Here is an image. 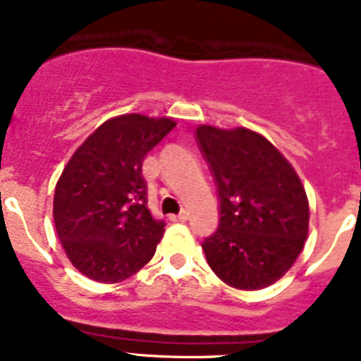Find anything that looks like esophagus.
Segmentation results:
<instances>
[{
    "label": "esophagus",
    "mask_w": 361,
    "mask_h": 361,
    "mask_svg": "<svg viewBox=\"0 0 361 361\" xmlns=\"http://www.w3.org/2000/svg\"><path fill=\"white\" fill-rule=\"evenodd\" d=\"M170 219L173 220V222H186V220H188V212H180V213H178V215H171Z\"/></svg>",
    "instance_id": "esophagus-1"
}]
</instances>
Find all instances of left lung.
<instances>
[{
	"mask_svg": "<svg viewBox=\"0 0 361 361\" xmlns=\"http://www.w3.org/2000/svg\"><path fill=\"white\" fill-rule=\"evenodd\" d=\"M197 141L220 197L219 228L202 244L206 260L231 288H267L304 250L309 202L302 180L288 159L253 130L200 124Z\"/></svg>",
	"mask_w": 361,
	"mask_h": 361,
	"instance_id": "left-lung-1",
	"label": "left lung"
}]
</instances>
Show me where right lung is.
I'll list each match as a JSON object with an SVG mask.
<instances>
[{"instance_id":"obj_1","label":"right lung","mask_w":361,"mask_h":361,"mask_svg":"<svg viewBox=\"0 0 361 361\" xmlns=\"http://www.w3.org/2000/svg\"><path fill=\"white\" fill-rule=\"evenodd\" d=\"M175 124L142 114L111 117L65 166L54 193V224L86 279L123 282L152 260L166 224L148 209L142 161Z\"/></svg>"}]
</instances>
